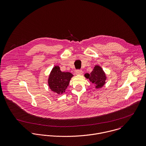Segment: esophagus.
I'll list each match as a JSON object with an SVG mask.
<instances>
[{"label": "esophagus", "instance_id": "1", "mask_svg": "<svg viewBox=\"0 0 146 146\" xmlns=\"http://www.w3.org/2000/svg\"><path fill=\"white\" fill-rule=\"evenodd\" d=\"M83 73V71L82 70H76L75 71V74L76 75H81Z\"/></svg>", "mask_w": 146, "mask_h": 146}]
</instances>
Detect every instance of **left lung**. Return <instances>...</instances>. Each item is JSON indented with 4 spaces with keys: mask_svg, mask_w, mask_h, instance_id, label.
Segmentation results:
<instances>
[{
    "mask_svg": "<svg viewBox=\"0 0 146 146\" xmlns=\"http://www.w3.org/2000/svg\"><path fill=\"white\" fill-rule=\"evenodd\" d=\"M86 78L89 79L90 82L96 86V88L102 87L105 84L106 76L102 68L99 66H96L90 74H85Z\"/></svg>",
    "mask_w": 146,
    "mask_h": 146,
    "instance_id": "obj_1",
    "label": "left lung"
}]
</instances>
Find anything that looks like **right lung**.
Here are the masks:
<instances>
[{
	"instance_id": "obj_1",
	"label": "right lung",
	"mask_w": 146,
	"mask_h": 146,
	"mask_svg": "<svg viewBox=\"0 0 146 146\" xmlns=\"http://www.w3.org/2000/svg\"><path fill=\"white\" fill-rule=\"evenodd\" d=\"M73 75L68 72H62L58 66H54L49 75L48 85L54 92L60 94L65 92Z\"/></svg>"
}]
</instances>
